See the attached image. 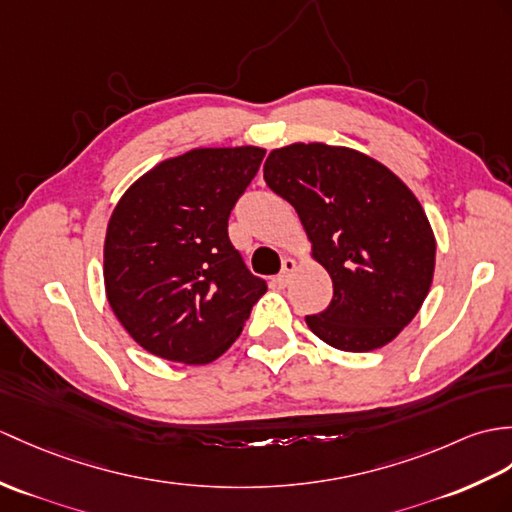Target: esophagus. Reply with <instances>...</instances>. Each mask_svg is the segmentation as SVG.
Masks as SVG:
<instances>
[{
    "instance_id": "obj_1",
    "label": "esophagus",
    "mask_w": 512,
    "mask_h": 512,
    "mask_svg": "<svg viewBox=\"0 0 512 512\" xmlns=\"http://www.w3.org/2000/svg\"><path fill=\"white\" fill-rule=\"evenodd\" d=\"M294 270H296V261L290 259V257H285L283 259V268H281V272L277 275V285H279V288H285V285L290 283Z\"/></svg>"
}]
</instances>
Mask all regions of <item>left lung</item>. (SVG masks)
<instances>
[{
  "mask_svg": "<svg viewBox=\"0 0 512 512\" xmlns=\"http://www.w3.org/2000/svg\"><path fill=\"white\" fill-rule=\"evenodd\" d=\"M264 181L299 213L334 299L305 323L329 347L395 340L432 288L436 240L421 202L384 163L320 141L270 150Z\"/></svg>",
  "mask_w": 512,
  "mask_h": 512,
  "instance_id": "1",
  "label": "left lung"
}]
</instances>
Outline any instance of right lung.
<instances>
[{
    "instance_id": "1",
    "label": "right lung",
    "mask_w": 512,
    "mask_h": 512,
    "mask_svg": "<svg viewBox=\"0 0 512 512\" xmlns=\"http://www.w3.org/2000/svg\"><path fill=\"white\" fill-rule=\"evenodd\" d=\"M264 154L194 148L141 174L115 205L104 237L106 301L157 358H220L264 296L266 281L251 275L227 233Z\"/></svg>"
}]
</instances>
